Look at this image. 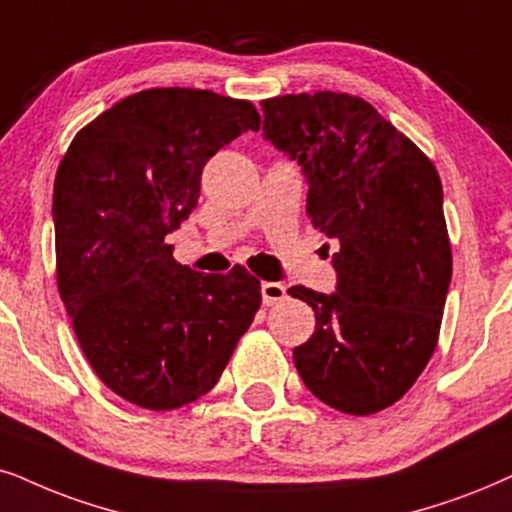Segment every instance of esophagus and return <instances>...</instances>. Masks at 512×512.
Masks as SVG:
<instances>
[{
  "label": "esophagus",
  "mask_w": 512,
  "mask_h": 512,
  "mask_svg": "<svg viewBox=\"0 0 512 512\" xmlns=\"http://www.w3.org/2000/svg\"><path fill=\"white\" fill-rule=\"evenodd\" d=\"M283 297H286V286H283V283H274V281L262 283V302L267 304V307L281 302Z\"/></svg>",
  "instance_id": "1"
}]
</instances>
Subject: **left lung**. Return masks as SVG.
Instances as JSON below:
<instances>
[{
  "instance_id": "obj_1",
  "label": "left lung",
  "mask_w": 512,
  "mask_h": 512,
  "mask_svg": "<svg viewBox=\"0 0 512 512\" xmlns=\"http://www.w3.org/2000/svg\"><path fill=\"white\" fill-rule=\"evenodd\" d=\"M264 137L302 165L307 217L338 238V290H288L316 314L295 347L304 385L349 416H373L411 390L439 340L451 281L442 181L413 141L352 94L262 101Z\"/></svg>"
}]
</instances>
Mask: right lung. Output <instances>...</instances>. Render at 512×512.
Masks as SVG:
<instances>
[{
    "instance_id": "obj_1",
    "label": "right lung",
    "mask_w": 512,
    "mask_h": 512,
    "mask_svg": "<svg viewBox=\"0 0 512 512\" xmlns=\"http://www.w3.org/2000/svg\"><path fill=\"white\" fill-rule=\"evenodd\" d=\"M260 125L250 101L144 89L82 127L58 165V295L89 366L129 404L172 411L208 394L260 309L248 269L198 274L165 243L196 208L205 163Z\"/></svg>"
}]
</instances>
